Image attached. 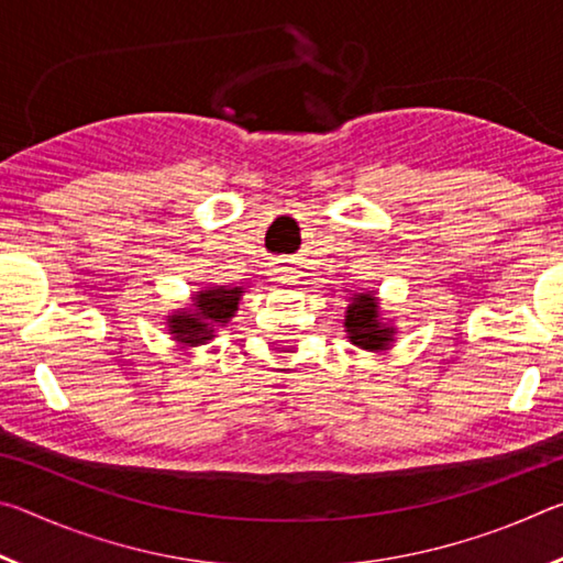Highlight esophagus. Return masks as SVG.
I'll return each mask as SVG.
<instances>
[{
    "label": "esophagus",
    "mask_w": 563,
    "mask_h": 563,
    "mask_svg": "<svg viewBox=\"0 0 563 563\" xmlns=\"http://www.w3.org/2000/svg\"><path fill=\"white\" fill-rule=\"evenodd\" d=\"M273 275L280 283H298V265L292 261H278L273 268Z\"/></svg>",
    "instance_id": "obj_1"
}]
</instances>
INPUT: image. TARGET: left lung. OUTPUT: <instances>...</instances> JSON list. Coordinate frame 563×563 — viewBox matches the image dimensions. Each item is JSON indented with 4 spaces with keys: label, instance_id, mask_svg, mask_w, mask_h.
I'll use <instances>...</instances> for the list:
<instances>
[{
    "label": "left lung",
    "instance_id": "8db88e82",
    "mask_svg": "<svg viewBox=\"0 0 563 563\" xmlns=\"http://www.w3.org/2000/svg\"><path fill=\"white\" fill-rule=\"evenodd\" d=\"M345 332L352 345L369 352L387 350L395 338L393 322L379 316L375 292H360L350 300L345 310Z\"/></svg>",
    "mask_w": 563,
    "mask_h": 563
}]
</instances>
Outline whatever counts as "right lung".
<instances>
[{
  "mask_svg": "<svg viewBox=\"0 0 563 563\" xmlns=\"http://www.w3.org/2000/svg\"><path fill=\"white\" fill-rule=\"evenodd\" d=\"M243 288H228V285H213V288L198 290L194 295V308L176 310L168 316V330L174 340L184 345H203L216 338V330L223 328L235 316L238 300Z\"/></svg>",
  "mask_w": 563,
  "mask_h": 563,
  "instance_id": "right-lung-1",
  "label": "right lung"
}]
</instances>
